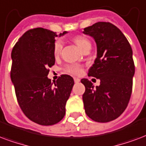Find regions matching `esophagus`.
<instances>
[{
  "label": "esophagus",
  "instance_id": "esophagus-1",
  "mask_svg": "<svg viewBox=\"0 0 146 146\" xmlns=\"http://www.w3.org/2000/svg\"><path fill=\"white\" fill-rule=\"evenodd\" d=\"M74 81L75 83H78V82H79V81H80V79L78 78H74Z\"/></svg>",
  "mask_w": 146,
  "mask_h": 146
}]
</instances>
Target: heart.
<instances>
[{
  "label": "heart",
  "instance_id": "obj_1",
  "mask_svg": "<svg viewBox=\"0 0 146 146\" xmlns=\"http://www.w3.org/2000/svg\"><path fill=\"white\" fill-rule=\"evenodd\" d=\"M73 41L82 51L86 47L91 46V42L88 39H87L85 36H81V35H78V36L73 37ZM63 43L62 40L58 39L57 41H55L54 46H53V55L55 58L58 57L60 55ZM64 71L66 73L73 74V75H79L82 72V67H81V65H78V64H74V63L68 64L64 67Z\"/></svg>",
  "mask_w": 146,
  "mask_h": 146
}]
</instances>
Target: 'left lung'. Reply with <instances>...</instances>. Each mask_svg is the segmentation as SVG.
<instances>
[{"mask_svg": "<svg viewBox=\"0 0 146 146\" xmlns=\"http://www.w3.org/2000/svg\"><path fill=\"white\" fill-rule=\"evenodd\" d=\"M83 33L93 37L98 48L88 74L100 81L94 88L88 79L81 80L85 87L84 107L94 121L107 123L123 113L130 99L135 73L133 50L123 33L109 22L96 23Z\"/></svg>", "mask_w": 146, "mask_h": 146, "instance_id": "left-lung-1", "label": "left lung"}]
</instances>
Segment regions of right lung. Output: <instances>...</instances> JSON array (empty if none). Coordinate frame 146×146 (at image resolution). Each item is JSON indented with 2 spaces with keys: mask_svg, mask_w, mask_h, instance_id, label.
Returning <instances> with one entry per match:
<instances>
[{
  "mask_svg": "<svg viewBox=\"0 0 146 146\" xmlns=\"http://www.w3.org/2000/svg\"><path fill=\"white\" fill-rule=\"evenodd\" d=\"M57 36L56 33L43 28L31 29L20 37L11 52V78L19 106L27 118L42 126L63 119L74 85V79L68 74H62L54 84L47 77L48 68L55 65L53 46Z\"/></svg>",
  "mask_w": 146,
  "mask_h": 146,
  "instance_id": "1",
  "label": "right lung"
}]
</instances>
